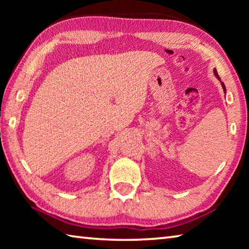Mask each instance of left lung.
I'll use <instances>...</instances> for the list:
<instances>
[{"instance_id":"1","label":"left lung","mask_w":249,"mask_h":249,"mask_svg":"<svg viewBox=\"0 0 249 249\" xmlns=\"http://www.w3.org/2000/svg\"><path fill=\"white\" fill-rule=\"evenodd\" d=\"M214 74H215V77L218 79V80H220V81H221V79H220V77H218V74H217V71L215 70V69H214ZM222 83V87H223V90H224V92H225V86H224V83H223V82H221Z\"/></svg>"}]
</instances>
